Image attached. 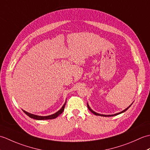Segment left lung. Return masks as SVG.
I'll use <instances>...</instances> for the list:
<instances>
[{
	"label": "left lung",
	"instance_id": "obj_1",
	"mask_svg": "<svg viewBox=\"0 0 150 150\" xmlns=\"http://www.w3.org/2000/svg\"><path fill=\"white\" fill-rule=\"evenodd\" d=\"M132 104H133V103H132ZM132 104L130 105V106H129L128 108H126L125 110H123V111H120V112H119V113H115V114H113V115H103V114H100V113H97V112H95V111H94L93 110H92L91 109V108L90 107V106H89V104H88V103H87V106H88V109H89V110H90L91 112H92L93 113V114H95V115H98V116H102V117H113V116H115V115H119V114H120V113H124V112H125V111L128 109V108L132 106Z\"/></svg>",
	"mask_w": 150,
	"mask_h": 150
}]
</instances>
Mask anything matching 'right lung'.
<instances>
[{
    "label": "right lung",
    "instance_id": "right-lung-1",
    "mask_svg": "<svg viewBox=\"0 0 150 150\" xmlns=\"http://www.w3.org/2000/svg\"><path fill=\"white\" fill-rule=\"evenodd\" d=\"M66 103V101L65 102V103L64 104V105L62 106V107L60 108V109L58 111H57L56 113H53L52 115H47V116H39V115H34L32 113H28L27 111H26L25 110H22V111H24V112L26 113L28 117H30L31 119H36V120H48V119H55L57 117H58L59 115L61 114L64 110V107H65V105Z\"/></svg>",
    "mask_w": 150,
    "mask_h": 150
}]
</instances>
